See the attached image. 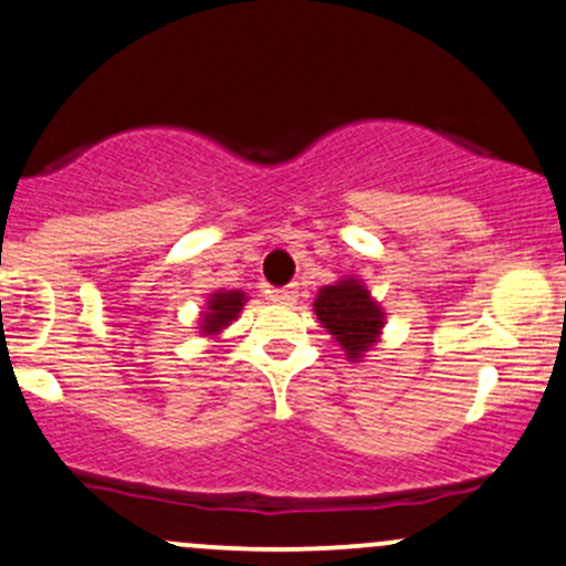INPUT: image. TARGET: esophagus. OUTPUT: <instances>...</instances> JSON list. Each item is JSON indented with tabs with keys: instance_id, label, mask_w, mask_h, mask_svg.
I'll list each match as a JSON object with an SVG mask.
<instances>
[{
	"instance_id": "obj_1",
	"label": "esophagus",
	"mask_w": 566,
	"mask_h": 566,
	"mask_svg": "<svg viewBox=\"0 0 566 566\" xmlns=\"http://www.w3.org/2000/svg\"><path fill=\"white\" fill-rule=\"evenodd\" d=\"M271 298L276 303H293L298 298V284H287V287L271 290Z\"/></svg>"
}]
</instances>
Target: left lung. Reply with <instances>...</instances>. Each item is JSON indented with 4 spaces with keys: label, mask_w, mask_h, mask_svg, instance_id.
Segmentation results:
<instances>
[{
    "label": "left lung",
    "mask_w": 566,
    "mask_h": 566,
    "mask_svg": "<svg viewBox=\"0 0 566 566\" xmlns=\"http://www.w3.org/2000/svg\"><path fill=\"white\" fill-rule=\"evenodd\" d=\"M314 312L323 328H328L331 336L344 347L347 358L353 360H358L377 342L379 328H382V312L358 279H344L319 290Z\"/></svg>",
    "instance_id": "8db88e82"
}]
</instances>
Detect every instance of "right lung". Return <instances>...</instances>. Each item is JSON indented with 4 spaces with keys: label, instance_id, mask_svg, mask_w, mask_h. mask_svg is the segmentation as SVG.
Listing matches in <instances>:
<instances>
[{
    "label": "right lung",
    "instance_id": "right-lung-1",
    "mask_svg": "<svg viewBox=\"0 0 566 566\" xmlns=\"http://www.w3.org/2000/svg\"><path fill=\"white\" fill-rule=\"evenodd\" d=\"M243 293L238 290H224V293H213L211 301H208V312L203 314V333H219L222 328H228L230 323L238 317L243 306Z\"/></svg>",
    "mask_w": 566,
    "mask_h": 566
}]
</instances>
